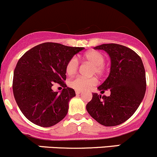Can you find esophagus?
Masks as SVG:
<instances>
[{
    "label": "esophagus",
    "instance_id": "34e87169",
    "mask_svg": "<svg viewBox=\"0 0 157 157\" xmlns=\"http://www.w3.org/2000/svg\"><path fill=\"white\" fill-rule=\"evenodd\" d=\"M75 93H76V94H77V95H79V94H80V93H82V91H80V90H75Z\"/></svg>",
    "mask_w": 157,
    "mask_h": 157
}]
</instances>
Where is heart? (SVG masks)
Listing matches in <instances>:
<instances>
[{
	"label": "heart",
	"instance_id": "b5f03b06",
	"mask_svg": "<svg viewBox=\"0 0 157 157\" xmlns=\"http://www.w3.org/2000/svg\"><path fill=\"white\" fill-rule=\"evenodd\" d=\"M83 59L94 66L93 73H96L97 74H102L103 73L105 70L103 66L105 58L100 52L97 51H90L85 54ZM77 69L78 61L76 58H72L66 65V72L68 75H73L77 72ZM96 83V80L95 78H84L78 77L70 82V86L77 90H86L94 86Z\"/></svg>",
	"mask_w": 157,
	"mask_h": 157
}]
</instances>
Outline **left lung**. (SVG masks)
<instances>
[{
  "label": "left lung",
  "instance_id": "8db88e82",
  "mask_svg": "<svg viewBox=\"0 0 157 157\" xmlns=\"http://www.w3.org/2000/svg\"><path fill=\"white\" fill-rule=\"evenodd\" d=\"M94 49L104 50L110 57V72L98 87L102 93H93L86 105L88 113L107 127L122 124L131 118L141 103L146 92V74L141 58L131 48L118 44H102Z\"/></svg>",
  "mask_w": 157,
  "mask_h": 157
}]
</instances>
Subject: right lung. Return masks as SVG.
<instances>
[{
	"instance_id": "right-lung-1",
	"label": "right lung",
	"mask_w": 157,
	"mask_h": 157,
	"mask_svg": "<svg viewBox=\"0 0 157 157\" xmlns=\"http://www.w3.org/2000/svg\"><path fill=\"white\" fill-rule=\"evenodd\" d=\"M83 49L45 42L20 58L13 72V92L20 111L29 121L47 128L58 124L67 115L69 101L76 93L64 82L66 65ZM55 82L64 87L60 94L51 89Z\"/></svg>"
}]
</instances>
